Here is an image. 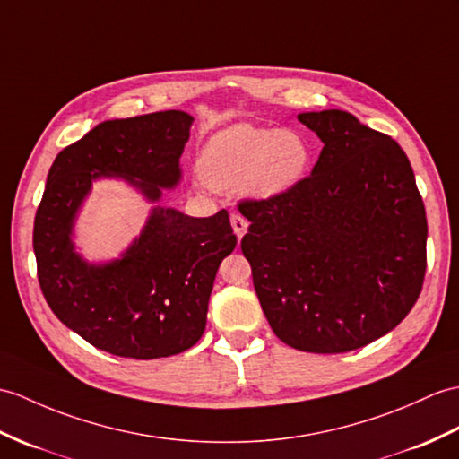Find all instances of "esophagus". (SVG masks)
<instances>
[{"mask_svg": "<svg viewBox=\"0 0 459 459\" xmlns=\"http://www.w3.org/2000/svg\"><path fill=\"white\" fill-rule=\"evenodd\" d=\"M230 225H232L234 234H237L238 238H242L248 230V221L244 219L242 215H238V212H232V215H230Z\"/></svg>", "mask_w": 459, "mask_h": 459, "instance_id": "1", "label": "esophagus"}]
</instances>
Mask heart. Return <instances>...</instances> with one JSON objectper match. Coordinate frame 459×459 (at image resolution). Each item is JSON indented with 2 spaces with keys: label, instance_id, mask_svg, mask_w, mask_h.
Segmentation results:
<instances>
[{
  "label": "heart",
  "instance_id": "1",
  "mask_svg": "<svg viewBox=\"0 0 459 459\" xmlns=\"http://www.w3.org/2000/svg\"><path fill=\"white\" fill-rule=\"evenodd\" d=\"M311 162V144L301 133L240 123L209 138L197 168L212 187L275 197L299 186Z\"/></svg>",
  "mask_w": 459,
  "mask_h": 459
}]
</instances>
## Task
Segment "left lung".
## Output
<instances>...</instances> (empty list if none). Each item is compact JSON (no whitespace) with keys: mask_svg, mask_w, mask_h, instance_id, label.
<instances>
[{"mask_svg":"<svg viewBox=\"0 0 459 459\" xmlns=\"http://www.w3.org/2000/svg\"><path fill=\"white\" fill-rule=\"evenodd\" d=\"M325 143L311 176L287 194L242 199V254L281 342L313 354L366 346L417 303L426 273V211L407 154L338 109L297 115Z\"/></svg>","mask_w":459,"mask_h":459,"instance_id":"1","label":"left lung"}]
</instances>
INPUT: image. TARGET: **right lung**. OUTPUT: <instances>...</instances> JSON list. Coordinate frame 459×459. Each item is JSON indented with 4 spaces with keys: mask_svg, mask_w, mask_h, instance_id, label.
Here are the masks:
<instances>
[{
    "mask_svg": "<svg viewBox=\"0 0 459 459\" xmlns=\"http://www.w3.org/2000/svg\"><path fill=\"white\" fill-rule=\"evenodd\" d=\"M191 123L184 111L105 121L50 166L33 229L40 291L64 325L113 356L154 359L194 346L219 264L237 247L225 209L195 219L156 207L121 260L91 265L74 252V219L91 181L121 176L158 201L179 181Z\"/></svg>",
    "mask_w": 459,
    "mask_h": 459,
    "instance_id": "add662e5",
    "label": "right lung"
}]
</instances>
